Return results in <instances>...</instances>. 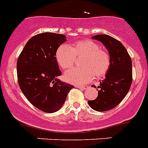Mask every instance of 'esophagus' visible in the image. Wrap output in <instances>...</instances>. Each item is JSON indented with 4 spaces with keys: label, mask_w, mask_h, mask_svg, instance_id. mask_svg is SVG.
I'll return each instance as SVG.
<instances>
[{
    "label": "esophagus",
    "mask_w": 148,
    "mask_h": 148,
    "mask_svg": "<svg viewBox=\"0 0 148 148\" xmlns=\"http://www.w3.org/2000/svg\"><path fill=\"white\" fill-rule=\"evenodd\" d=\"M77 88H79V89H83V90H85L87 88H88V86H77Z\"/></svg>",
    "instance_id": "1"
}]
</instances>
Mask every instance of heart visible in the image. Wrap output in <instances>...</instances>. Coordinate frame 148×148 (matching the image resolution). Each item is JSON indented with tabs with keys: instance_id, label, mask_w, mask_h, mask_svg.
I'll return each mask as SVG.
<instances>
[{
	"instance_id": "heart-1",
	"label": "heart",
	"mask_w": 148,
	"mask_h": 148,
	"mask_svg": "<svg viewBox=\"0 0 148 148\" xmlns=\"http://www.w3.org/2000/svg\"><path fill=\"white\" fill-rule=\"evenodd\" d=\"M81 68L67 71L65 79L74 84H84L91 81L94 77L97 79L103 77L111 66L110 53L101 48L99 44L90 39L78 41L70 47L62 45L56 51V59L64 71L69 70L80 59Z\"/></svg>"
}]
</instances>
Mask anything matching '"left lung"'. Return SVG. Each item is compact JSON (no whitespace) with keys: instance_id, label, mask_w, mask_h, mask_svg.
<instances>
[{"instance_id":"1","label":"left lung","mask_w":148,"mask_h":148,"mask_svg":"<svg viewBox=\"0 0 148 148\" xmlns=\"http://www.w3.org/2000/svg\"><path fill=\"white\" fill-rule=\"evenodd\" d=\"M92 38L102 42L111 56V66L97 87V98L88 101L92 109L105 112L118 106L129 92L133 80L132 60L124 46L115 38L102 34Z\"/></svg>"}]
</instances>
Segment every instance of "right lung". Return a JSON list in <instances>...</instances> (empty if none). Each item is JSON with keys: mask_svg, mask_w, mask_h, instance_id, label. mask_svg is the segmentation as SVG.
<instances>
[{"mask_svg": "<svg viewBox=\"0 0 148 148\" xmlns=\"http://www.w3.org/2000/svg\"><path fill=\"white\" fill-rule=\"evenodd\" d=\"M66 41L65 36L42 33L32 37L17 61L18 82L31 104L45 112L53 113L64 104L74 86L62 82L56 51Z\"/></svg>", "mask_w": 148, "mask_h": 148, "instance_id": "add662e5", "label": "right lung"}]
</instances>
